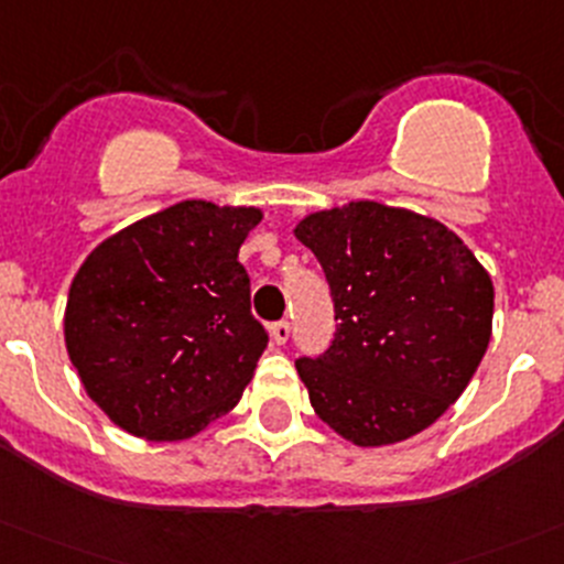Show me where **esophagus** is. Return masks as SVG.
Segmentation results:
<instances>
[{
  "label": "esophagus",
  "instance_id": "obj_1",
  "mask_svg": "<svg viewBox=\"0 0 564 564\" xmlns=\"http://www.w3.org/2000/svg\"><path fill=\"white\" fill-rule=\"evenodd\" d=\"M268 329H271V337L276 346H285L288 337H291V324H288V321H276V324H271Z\"/></svg>",
  "mask_w": 564,
  "mask_h": 564
}]
</instances>
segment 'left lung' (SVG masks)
Here are the masks:
<instances>
[{
	"label": "left lung",
	"mask_w": 564,
	"mask_h": 564,
	"mask_svg": "<svg viewBox=\"0 0 564 564\" xmlns=\"http://www.w3.org/2000/svg\"><path fill=\"white\" fill-rule=\"evenodd\" d=\"M293 232L335 302L332 346L296 359L315 415L362 448L432 426L490 343L485 265L446 224L379 202L310 213Z\"/></svg>",
	"instance_id": "8db88e82"
}]
</instances>
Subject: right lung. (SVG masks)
<instances>
[{
	"label": "right lung",
	"mask_w": 564,
	"mask_h": 564,
	"mask_svg": "<svg viewBox=\"0 0 564 564\" xmlns=\"http://www.w3.org/2000/svg\"><path fill=\"white\" fill-rule=\"evenodd\" d=\"M260 221L257 207L187 198L85 257L63 332L85 393L116 426L171 443L238 404L268 346L238 262Z\"/></svg>",
	"instance_id": "right-lung-1"
}]
</instances>
